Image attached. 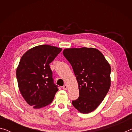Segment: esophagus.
Masks as SVG:
<instances>
[{
	"instance_id": "esophagus-1",
	"label": "esophagus",
	"mask_w": 132,
	"mask_h": 132,
	"mask_svg": "<svg viewBox=\"0 0 132 132\" xmlns=\"http://www.w3.org/2000/svg\"><path fill=\"white\" fill-rule=\"evenodd\" d=\"M63 89H64V90H66L67 89H68V85H67V84L64 85V86L63 87Z\"/></svg>"
}]
</instances>
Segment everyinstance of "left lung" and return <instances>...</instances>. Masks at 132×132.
<instances>
[{"mask_svg": "<svg viewBox=\"0 0 132 132\" xmlns=\"http://www.w3.org/2000/svg\"><path fill=\"white\" fill-rule=\"evenodd\" d=\"M63 53L72 66L79 86V97L72 101L73 105L80 113H90L100 105L110 88V64L96 48H66Z\"/></svg>", "mask_w": 132, "mask_h": 132, "instance_id": "8db88e82", "label": "left lung"}]
</instances>
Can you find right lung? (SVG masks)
<instances>
[{"mask_svg": "<svg viewBox=\"0 0 132 132\" xmlns=\"http://www.w3.org/2000/svg\"><path fill=\"white\" fill-rule=\"evenodd\" d=\"M62 50L41 45L30 49L22 56L16 70L18 86L24 99L34 109L50 104L58 91L50 64Z\"/></svg>", "mask_w": 132, "mask_h": 132, "instance_id": "add662e5", "label": "right lung"}]
</instances>
